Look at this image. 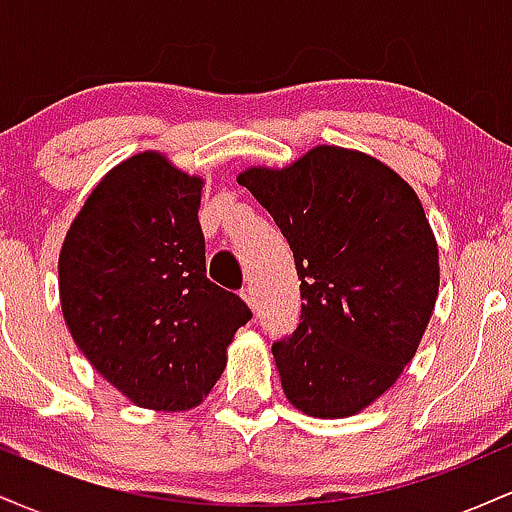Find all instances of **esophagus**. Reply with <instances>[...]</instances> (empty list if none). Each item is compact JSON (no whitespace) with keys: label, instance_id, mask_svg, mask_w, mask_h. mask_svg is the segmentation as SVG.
Wrapping results in <instances>:
<instances>
[{"label":"esophagus","instance_id":"obj_1","mask_svg":"<svg viewBox=\"0 0 512 512\" xmlns=\"http://www.w3.org/2000/svg\"><path fill=\"white\" fill-rule=\"evenodd\" d=\"M240 296H243V301L248 303L252 310L257 308V298H255V291H252V286H248V289H243V291H240Z\"/></svg>","mask_w":512,"mask_h":512}]
</instances>
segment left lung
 <instances>
[{"label": "left lung", "instance_id": "obj_1", "mask_svg": "<svg viewBox=\"0 0 512 512\" xmlns=\"http://www.w3.org/2000/svg\"><path fill=\"white\" fill-rule=\"evenodd\" d=\"M238 185L272 214L301 279V325L272 346L286 399L315 419L358 414L397 383L436 308L419 195L387 163L330 144L245 168Z\"/></svg>", "mask_w": 512, "mask_h": 512}]
</instances>
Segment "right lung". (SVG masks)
Listing matches in <instances>:
<instances>
[{
  "instance_id": "right-lung-1",
  "label": "right lung",
  "mask_w": 512,
  "mask_h": 512,
  "mask_svg": "<svg viewBox=\"0 0 512 512\" xmlns=\"http://www.w3.org/2000/svg\"><path fill=\"white\" fill-rule=\"evenodd\" d=\"M204 178L161 151L117 163L86 197L60 250V303L91 366L129 402L187 411L221 378L252 313L207 279Z\"/></svg>"
}]
</instances>
